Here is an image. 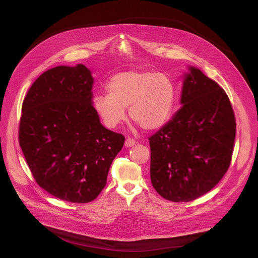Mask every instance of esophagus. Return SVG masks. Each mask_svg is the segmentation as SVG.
I'll list each match as a JSON object with an SVG mask.
<instances>
[{
    "instance_id": "obj_1",
    "label": "esophagus",
    "mask_w": 258,
    "mask_h": 258,
    "mask_svg": "<svg viewBox=\"0 0 258 258\" xmlns=\"http://www.w3.org/2000/svg\"><path fill=\"white\" fill-rule=\"evenodd\" d=\"M136 144V141L134 139H132V138H127L126 140H125V142H124V146L125 147H133L134 145Z\"/></svg>"
}]
</instances>
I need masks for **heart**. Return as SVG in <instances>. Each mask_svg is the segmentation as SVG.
I'll return each instance as SVG.
<instances>
[{
    "label": "heart",
    "instance_id": "obj_1",
    "mask_svg": "<svg viewBox=\"0 0 258 258\" xmlns=\"http://www.w3.org/2000/svg\"><path fill=\"white\" fill-rule=\"evenodd\" d=\"M107 89L108 95L95 96L92 103L109 128H115L125 120L127 108L131 119L146 131L158 130L171 118L176 88L165 74L131 70L114 75Z\"/></svg>",
    "mask_w": 258,
    "mask_h": 258
}]
</instances>
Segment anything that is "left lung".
<instances>
[{
  "mask_svg": "<svg viewBox=\"0 0 258 258\" xmlns=\"http://www.w3.org/2000/svg\"><path fill=\"white\" fill-rule=\"evenodd\" d=\"M173 118L149 138L154 189L172 202H190L210 191L226 173L236 120L225 91L200 69L183 76Z\"/></svg>",
  "mask_w": 258,
  "mask_h": 258,
  "instance_id": "left-lung-1",
  "label": "left lung"
}]
</instances>
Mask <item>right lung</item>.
Wrapping results in <instances>:
<instances>
[{"label": "right lung", "mask_w": 258, "mask_h": 258, "mask_svg": "<svg viewBox=\"0 0 258 258\" xmlns=\"http://www.w3.org/2000/svg\"><path fill=\"white\" fill-rule=\"evenodd\" d=\"M93 78L79 63L44 72L22 103L19 145L37 183L62 201L95 200L124 137L103 126L92 106Z\"/></svg>", "instance_id": "add662e5"}]
</instances>
